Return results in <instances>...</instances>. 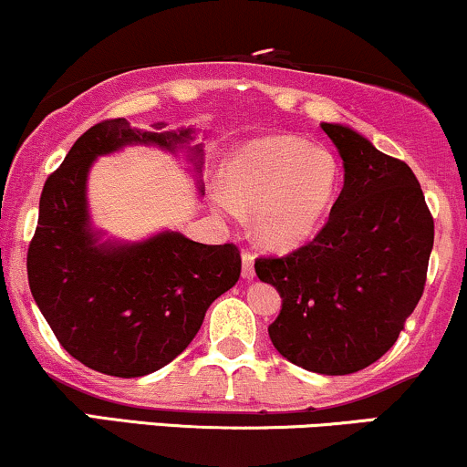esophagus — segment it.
I'll use <instances>...</instances> for the list:
<instances>
[{
  "label": "esophagus",
  "instance_id": "esophagus-1",
  "mask_svg": "<svg viewBox=\"0 0 467 467\" xmlns=\"http://www.w3.org/2000/svg\"><path fill=\"white\" fill-rule=\"evenodd\" d=\"M241 261H244V267H241V274H244V278H254L256 272H254V254H252L250 250H244L241 252Z\"/></svg>",
  "mask_w": 467,
  "mask_h": 467
}]
</instances>
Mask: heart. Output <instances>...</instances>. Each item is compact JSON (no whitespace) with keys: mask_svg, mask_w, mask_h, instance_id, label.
<instances>
[{"mask_svg":"<svg viewBox=\"0 0 467 467\" xmlns=\"http://www.w3.org/2000/svg\"><path fill=\"white\" fill-rule=\"evenodd\" d=\"M339 182L341 167L333 151L294 134H274L234 151L226 187L215 189V206L228 217L254 209L258 239L289 250L317 233Z\"/></svg>","mask_w":467,"mask_h":467,"instance_id":"b5f03b06","label":"heart"}]
</instances>
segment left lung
Returning <instances> with one entry per match:
<instances>
[{"mask_svg":"<svg viewBox=\"0 0 467 467\" xmlns=\"http://www.w3.org/2000/svg\"><path fill=\"white\" fill-rule=\"evenodd\" d=\"M322 130L344 161L328 222L285 256H258L256 276L283 297L269 339L308 372L368 368L396 344L418 306L435 223L411 167L339 123Z\"/></svg>","mask_w":467,"mask_h":467,"instance_id":"8db88e82","label":"left lung"}]
</instances>
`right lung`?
<instances>
[{
  "instance_id": "add662e5",
  "label": "right lung",
  "mask_w": 467,
  "mask_h": 467,
  "mask_svg": "<svg viewBox=\"0 0 467 467\" xmlns=\"http://www.w3.org/2000/svg\"><path fill=\"white\" fill-rule=\"evenodd\" d=\"M162 128L154 123L156 132H141L123 117L88 128L45 180L27 248L30 291L56 339L87 368L119 379L173 361L198 335L206 308L241 274L234 244L204 245L161 233L143 244L98 245L88 230L91 162L128 143L173 150L191 134Z\"/></svg>"
}]
</instances>
